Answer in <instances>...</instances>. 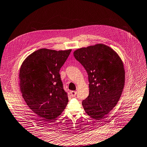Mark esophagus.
Instances as JSON below:
<instances>
[{
	"instance_id": "obj_1",
	"label": "esophagus",
	"mask_w": 147,
	"mask_h": 147,
	"mask_svg": "<svg viewBox=\"0 0 147 147\" xmlns=\"http://www.w3.org/2000/svg\"><path fill=\"white\" fill-rule=\"evenodd\" d=\"M70 93H71V96L73 97H76V96L77 92L75 91H71Z\"/></svg>"
}]
</instances>
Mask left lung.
<instances>
[{"label":"left lung","mask_w":147,"mask_h":147,"mask_svg":"<svg viewBox=\"0 0 147 147\" xmlns=\"http://www.w3.org/2000/svg\"><path fill=\"white\" fill-rule=\"evenodd\" d=\"M73 55L88 77L89 95L82 102L83 108L90 117L100 120L121 97L125 83L123 63L116 52L102 44L79 49Z\"/></svg>","instance_id":"8db88e82"}]
</instances>
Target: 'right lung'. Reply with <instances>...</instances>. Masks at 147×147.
I'll return each instance as SVG.
<instances>
[{
	"label": "right lung",
	"instance_id": "right-lung-1",
	"mask_svg": "<svg viewBox=\"0 0 147 147\" xmlns=\"http://www.w3.org/2000/svg\"><path fill=\"white\" fill-rule=\"evenodd\" d=\"M71 51L39 49L26 58L21 66L22 96L29 107L46 121L59 116L68 103L59 71Z\"/></svg>",
	"mask_w": 147,
	"mask_h": 147
}]
</instances>
